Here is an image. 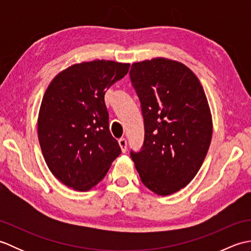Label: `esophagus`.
<instances>
[{
	"label": "esophagus",
	"instance_id": "obj_1",
	"mask_svg": "<svg viewBox=\"0 0 251 251\" xmlns=\"http://www.w3.org/2000/svg\"><path fill=\"white\" fill-rule=\"evenodd\" d=\"M119 145H120V148L123 153H125L126 150H127V141L125 138H121V139H119Z\"/></svg>",
	"mask_w": 251,
	"mask_h": 251
}]
</instances>
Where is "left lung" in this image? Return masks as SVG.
Masks as SVG:
<instances>
[{
  "instance_id": "obj_1",
  "label": "left lung",
  "mask_w": 251,
  "mask_h": 251,
  "mask_svg": "<svg viewBox=\"0 0 251 251\" xmlns=\"http://www.w3.org/2000/svg\"><path fill=\"white\" fill-rule=\"evenodd\" d=\"M140 99L145 142L130 153L142 183L161 196L188 185L209 149L212 117L200 79L177 60L157 57L131 65Z\"/></svg>"
}]
</instances>
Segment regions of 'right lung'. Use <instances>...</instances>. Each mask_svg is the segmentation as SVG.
<instances>
[{
	"instance_id": "obj_1",
	"label": "right lung",
	"mask_w": 251,
	"mask_h": 251,
	"mask_svg": "<svg viewBox=\"0 0 251 251\" xmlns=\"http://www.w3.org/2000/svg\"><path fill=\"white\" fill-rule=\"evenodd\" d=\"M129 63H75L51 79L42 99L37 137L51 174L75 191L97 185L120 155L109 129L104 94L124 77Z\"/></svg>"
}]
</instances>
